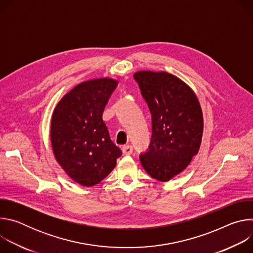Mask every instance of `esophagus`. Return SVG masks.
<instances>
[{
	"mask_svg": "<svg viewBox=\"0 0 253 253\" xmlns=\"http://www.w3.org/2000/svg\"><path fill=\"white\" fill-rule=\"evenodd\" d=\"M122 152L125 155H130L133 152V147L131 145H125L122 147Z\"/></svg>",
	"mask_w": 253,
	"mask_h": 253,
	"instance_id": "34e87169",
	"label": "esophagus"
}]
</instances>
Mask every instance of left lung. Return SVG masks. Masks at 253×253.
Segmentation results:
<instances>
[{"label":"left lung","mask_w":253,"mask_h":253,"mask_svg":"<svg viewBox=\"0 0 253 253\" xmlns=\"http://www.w3.org/2000/svg\"><path fill=\"white\" fill-rule=\"evenodd\" d=\"M152 116L149 150L140 155L145 171L167 182L181 173L199 151L203 114L194 91L167 72L138 71L133 75Z\"/></svg>","instance_id":"8db88e82"}]
</instances>
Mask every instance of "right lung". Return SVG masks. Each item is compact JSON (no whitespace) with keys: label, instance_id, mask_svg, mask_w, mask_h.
I'll return each instance as SVG.
<instances>
[{"label":"right lung","instance_id":"1","mask_svg":"<svg viewBox=\"0 0 253 253\" xmlns=\"http://www.w3.org/2000/svg\"><path fill=\"white\" fill-rule=\"evenodd\" d=\"M118 81L98 78L76 85L58 102L51 120L54 156L67 175L82 186H94L110 174L122 151L102 119Z\"/></svg>","mask_w":253,"mask_h":253}]
</instances>
